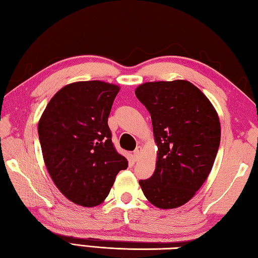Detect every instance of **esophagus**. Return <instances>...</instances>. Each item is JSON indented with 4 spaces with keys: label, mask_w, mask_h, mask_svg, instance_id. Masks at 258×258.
<instances>
[{
    "label": "esophagus",
    "mask_w": 258,
    "mask_h": 258,
    "mask_svg": "<svg viewBox=\"0 0 258 258\" xmlns=\"http://www.w3.org/2000/svg\"><path fill=\"white\" fill-rule=\"evenodd\" d=\"M142 152H143V147H140V146H138V147L135 149V152H134V157H135V159H136V160H138V159H139L140 155H142Z\"/></svg>",
    "instance_id": "1"
}]
</instances>
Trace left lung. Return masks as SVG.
I'll return each mask as SVG.
<instances>
[{
  "instance_id": "left-lung-1",
  "label": "left lung",
  "mask_w": 258,
  "mask_h": 258,
  "mask_svg": "<svg viewBox=\"0 0 258 258\" xmlns=\"http://www.w3.org/2000/svg\"><path fill=\"white\" fill-rule=\"evenodd\" d=\"M152 116L157 160L154 174L139 181L147 200L175 209L196 196L210 174L220 145L215 106L191 82H147L135 91Z\"/></svg>"
}]
</instances>
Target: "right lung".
<instances>
[{
  "label": "right lung",
  "mask_w": 258,
  "mask_h": 258,
  "mask_svg": "<svg viewBox=\"0 0 258 258\" xmlns=\"http://www.w3.org/2000/svg\"><path fill=\"white\" fill-rule=\"evenodd\" d=\"M120 87L102 81L75 82L52 96L38 123L47 171L75 205H101L128 160L116 153L108 118Z\"/></svg>",
  "instance_id": "add662e5"
}]
</instances>
